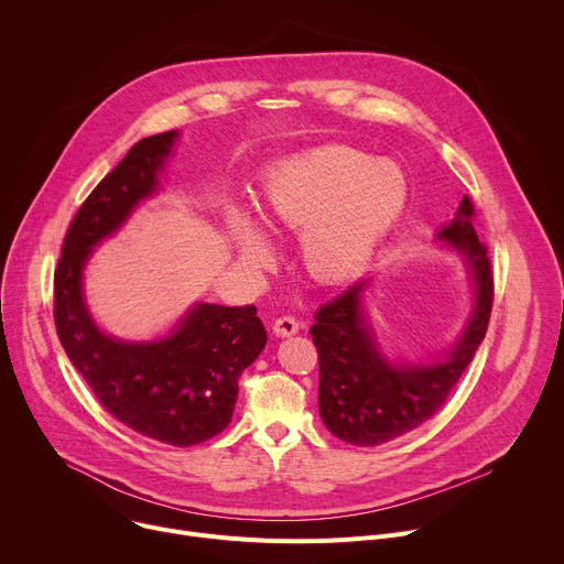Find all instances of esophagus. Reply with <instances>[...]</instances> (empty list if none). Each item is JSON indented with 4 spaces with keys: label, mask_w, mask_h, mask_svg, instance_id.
<instances>
[{
    "label": "esophagus",
    "mask_w": 564,
    "mask_h": 564,
    "mask_svg": "<svg viewBox=\"0 0 564 564\" xmlns=\"http://www.w3.org/2000/svg\"><path fill=\"white\" fill-rule=\"evenodd\" d=\"M299 328H301V324L294 314H283V316L274 318V324H272V330L276 337H292L299 333Z\"/></svg>",
    "instance_id": "34e87169"
}]
</instances>
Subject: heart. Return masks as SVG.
I'll list each match as a JSON object with an SVG mask.
<instances>
[{
    "label": "heart",
    "instance_id": "b5f03b06",
    "mask_svg": "<svg viewBox=\"0 0 564 564\" xmlns=\"http://www.w3.org/2000/svg\"><path fill=\"white\" fill-rule=\"evenodd\" d=\"M404 198L394 165L333 144L279 167L263 187L261 216L276 231H301L303 265L314 279L335 283L370 261ZM231 236L243 259H268V240L248 216L234 214Z\"/></svg>",
    "mask_w": 564,
    "mask_h": 564
}]
</instances>
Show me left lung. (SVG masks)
Segmentation results:
<instances>
[{"label":"left lung","instance_id":"8db88e82","mask_svg":"<svg viewBox=\"0 0 564 564\" xmlns=\"http://www.w3.org/2000/svg\"><path fill=\"white\" fill-rule=\"evenodd\" d=\"M473 216V200L464 196L455 218L437 234L462 252L475 281L473 316L444 361L394 368L379 357L359 305L366 281L316 310L310 335L318 352V413L335 437L379 446L415 431L444 406L473 361L494 307L491 259L475 234Z\"/></svg>","mask_w":564,"mask_h":564}]
</instances>
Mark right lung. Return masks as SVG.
Here are the masks:
<instances>
[{
    "label": "right lung",
    "instance_id": "add662e5",
    "mask_svg": "<svg viewBox=\"0 0 564 564\" xmlns=\"http://www.w3.org/2000/svg\"><path fill=\"white\" fill-rule=\"evenodd\" d=\"M174 140L176 131H165L135 142L79 205L53 274V318L64 352L102 409L144 437L183 448L231 422L238 377L268 341L257 307L200 303L172 337L124 344L94 326L79 288L94 246L153 192Z\"/></svg>",
    "mask_w": 564,
    "mask_h": 564
}]
</instances>
